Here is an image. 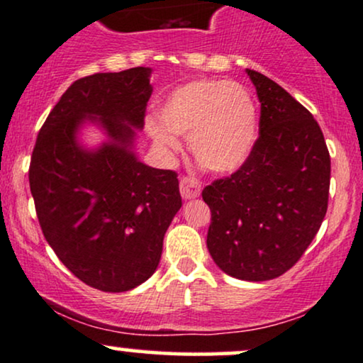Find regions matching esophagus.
Returning <instances> with one entry per match:
<instances>
[{
	"instance_id": "1",
	"label": "esophagus",
	"mask_w": 363,
	"mask_h": 363,
	"mask_svg": "<svg viewBox=\"0 0 363 363\" xmlns=\"http://www.w3.org/2000/svg\"><path fill=\"white\" fill-rule=\"evenodd\" d=\"M180 194L185 200L197 199L200 195V183L195 180V178L183 177L180 182Z\"/></svg>"
}]
</instances>
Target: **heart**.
<instances>
[{"label":"heart","mask_w":363,"mask_h":363,"mask_svg":"<svg viewBox=\"0 0 363 363\" xmlns=\"http://www.w3.org/2000/svg\"><path fill=\"white\" fill-rule=\"evenodd\" d=\"M163 126L147 123L164 155L180 149L174 135H189L191 156L212 173H233L246 163L257 143V106L240 83L197 79L173 89L160 108Z\"/></svg>","instance_id":"b5f03b06"}]
</instances>
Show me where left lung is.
I'll return each instance as SVG.
<instances>
[{
	"instance_id": "8db88e82",
	"label": "left lung",
	"mask_w": 363,
	"mask_h": 363,
	"mask_svg": "<svg viewBox=\"0 0 363 363\" xmlns=\"http://www.w3.org/2000/svg\"><path fill=\"white\" fill-rule=\"evenodd\" d=\"M262 104L246 163L202 191L207 248L224 274L248 282L280 277L314 240L328 208L331 160L321 127L282 86L246 69Z\"/></svg>"
}]
</instances>
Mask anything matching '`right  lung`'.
<instances>
[{
    "label": "right lung",
    "instance_id": "right-lung-1",
    "mask_svg": "<svg viewBox=\"0 0 363 363\" xmlns=\"http://www.w3.org/2000/svg\"><path fill=\"white\" fill-rule=\"evenodd\" d=\"M151 67H132L74 81L45 118L30 161L47 242L81 282L104 292L130 291L155 274L182 207L177 173L135 155ZM86 123L106 134L100 147L79 140Z\"/></svg>",
    "mask_w": 363,
    "mask_h": 363
}]
</instances>
